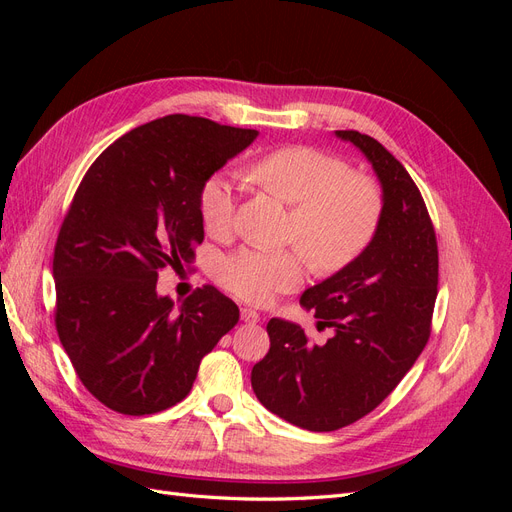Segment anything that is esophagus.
Here are the masks:
<instances>
[{
  "label": "esophagus",
  "mask_w": 512,
  "mask_h": 512,
  "mask_svg": "<svg viewBox=\"0 0 512 512\" xmlns=\"http://www.w3.org/2000/svg\"><path fill=\"white\" fill-rule=\"evenodd\" d=\"M241 320L243 322H250V324H256V322H260V314L256 312V309L241 307Z\"/></svg>",
  "instance_id": "esophagus-1"
}]
</instances>
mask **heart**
<instances>
[{
	"label": "heart",
	"mask_w": 512,
	"mask_h": 512,
	"mask_svg": "<svg viewBox=\"0 0 512 512\" xmlns=\"http://www.w3.org/2000/svg\"><path fill=\"white\" fill-rule=\"evenodd\" d=\"M247 175L292 207L288 239L318 271L348 267L374 241L384 211L382 190L374 177L352 173L342 158L316 147L288 145L254 160ZM235 207L237 190L226 175L215 173L200 185L198 211L209 235H228ZM302 253L297 247L277 252L245 247L226 256L215 277L235 297L265 305L275 294L303 284L309 262Z\"/></svg>",
	"instance_id": "heart-1"
}]
</instances>
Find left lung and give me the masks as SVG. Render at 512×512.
Listing matches in <instances>:
<instances>
[{"instance_id":"obj_1","label":"left lung","mask_w":512,"mask_h":512,"mask_svg":"<svg viewBox=\"0 0 512 512\" xmlns=\"http://www.w3.org/2000/svg\"><path fill=\"white\" fill-rule=\"evenodd\" d=\"M374 166L384 211L367 250L307 288L305 309L327 344H309L299 324L271 318V348L252 369L260 404L307 431H335L378 408L423 352L438 297V241L408 170L376 138L335 130Z\"/></svg>"}]
</instances>
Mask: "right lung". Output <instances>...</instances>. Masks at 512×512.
Here are the masks:
<instances>
[{"mask_svg": "<svg viewBox=\"0 0 512 512\" xmlns=\"http://www.w3.org/2000/svg\"><path fill=\"white\" fill-rule=\"evenodd\" d=\"M256 136L166 115L117 138L85 173L55 243V327L106 408L143 416L179 404L203 356L237 324L239 307L218 288H198L175 312L156 284L205 239L200 185Z\"/></svg>", "mask_w": 512, "mask_h": 512, "instance_id": "1", "label": "right lung"}]
</instances>
